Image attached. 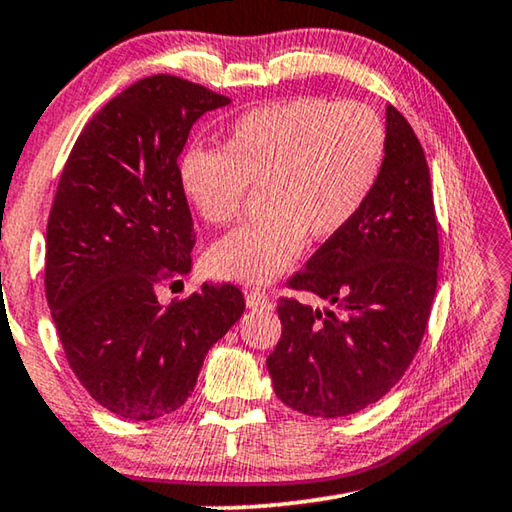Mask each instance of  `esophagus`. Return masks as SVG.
Listing matches in <instances>:
<instances>
[{"mask_svg": "<svg viewBox=\"0 0 512 512\" xmlns=\"http://www.w3.org/2000/svg\"><path fill=\"white\" fill-rule=\"evenodd\" d=\"M246 305L248 307H264V305H269V294H266V291L259 289V287L246 289Z\"/></svg>", "mask_w": 512, "mask_h": 512, "instance_id": "1", "label": "esophagus"}]
</instances>
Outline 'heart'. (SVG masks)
<instances>
[{
  "instance_id": "heart-1",
  "label": "heart",
  "mask_w": 512,
  "mask_h": 512,
  "mask_svg": "<svg viewBox=\"0 0 512 512\" xmlns=\"http://www.w3.org/2000/svg\"><path fill=\"white\" fill-rule=\"evenodd\" d=\"M387 132L367 104L294 97L243 113L221 150L193 148L180 184L212 225L237 221L248 186L262 216L216 243L209 266L241 282H269L296 262L305 239L328 241L360 214L385 164Z\"/></svg>"
}]
</instances>
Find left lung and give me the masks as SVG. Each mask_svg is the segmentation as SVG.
Masks as SVG:
<instances>
[{"label":"left lung","mask_w":512,"mask_h":512,"mask_svg":"<svg viewBox=\"0 0 512 512\" xmlns=\"http://www.w3.org/2000/svg\"><path fill=\"white\" fill-rule=\"evenodd\" d=\"M440 237L426 154L387 107V152L360 214L287 287L337 310L280 298L282 337L266 360L278 399L303 415H355L399 383L431 316Z\"/></svg>","instance_id":"obj_1"}]
</instances>
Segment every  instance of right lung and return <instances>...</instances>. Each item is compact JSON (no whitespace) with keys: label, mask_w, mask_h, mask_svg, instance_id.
<instances>
[{"label":"right lung","mask_w":512,"mask_h":512,"mask_svg":"<svg viewBox=\"0 0 512 512\" xmlns=\"http://www.w3.org/2000/svg\"><path fill=\"white\" fill-rule=\"evenodd\" d=\"M225 104L189 79H139L81 129L56 186L47 305L70 369L118 417L182 408L207 351L246 310L230 282L157 300L159 282L191 271L196 246L177 157L202 113Z\"/></svg>","instance_id":"1"}]
</instances>
